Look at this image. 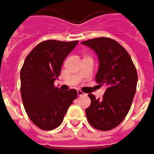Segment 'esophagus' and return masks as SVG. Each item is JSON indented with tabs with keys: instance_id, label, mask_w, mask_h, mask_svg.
I'll return each instance as SVG.
<instances>
[{
	"instance_id": "obj_1",
	"label": "esophagus",
	"mask_w": 154,
	"mask_h": 154,
	"mask_svg": "<svg viewBox=\"0 0 154 154\" xmlns=\"http://www.w3.org/2000/svg\"><path fill=\"white\" fill-rule=\"evenodd\" d=\"M77 93H78V96H83V95H84V93H83V91L80 90H78L77 91Z\"/></svg>"
}]
</instances>
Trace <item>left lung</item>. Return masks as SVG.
Instances as JSON below:
<instances>
[{
    "mask_svg": "<svg viewBox=\"0 0 154 154\" xmlns=\"http://www.w3.org/2000/svg\"><path fill=\"white\" fill-rule=\"evenodd\" d=\"M82 44L94 50L98 56L96 81L107 87L101 99L88 95L91 105L85 109L87 119L98 130H111L122 122L130 109L137 91V69L129 54L113 39L100 37Z\"/></svg>",
    "mask_w": 154,
    "mask_h": 154,
    "instance_id": "8db88e82",
    "label": "left lung"
}]
</instances>
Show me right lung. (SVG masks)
<instances>
[{"label":"right lung","mask_w":154,"mask_h":154,"mask_svg":"<svg viewBox=\"0 0 154 154\" xmlns=\"http://www.w3.org/2000/svg\"><path fill=\"white\" fill-rule=\"evenodd\" d=\"M79 41L47 40L38 44L25 59L21 70V95L29 118L42 130L60 125L77 91H61L54 82L62 65Z\"/></svg>","instance_id":"1"}]
</instances>
